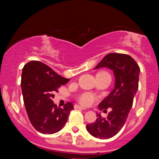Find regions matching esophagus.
<instances>
[{"mask_svg": "<svg viewBox=\"0 0 159 159\" xmlns=\"http://www.w3.org/2000/svg\"><path fill=\"white\" fill-rule=\"evenodd\" d=\"M75 108H80V109H82V110H86V109H87V108H84V107H82V106H80V105H75Z\"/></svg>", "mask_w": 159, "mask_h": 159, "instance_id": "esophagus-1", "label": "esophagus"}]
</instances>
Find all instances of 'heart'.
<instances>
[{"label":"heart","mask_w":159,"mask_h":159,"mask_svg":"<svg viewBox=\"0 0 159 159\" xmlns=\"http://www.w3.org/2000/svg\"><path fill=\"white\" fill-rule=\"evenodd\" d=\"M80 102L83 105H89L91 104H92V102H94V97L91 94L86 93V94H82L81 96V98H80Z\"/></svg>","instance_id":"b5f03b06"}]
</instances>
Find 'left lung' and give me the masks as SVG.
I'll list each match as a JSON object with an SVG mask.
<instances>
[{
	"label": "left lung",
	"instance_id": "8db88e82",
	"mask_svg": "<svg viewBox=\"0 0 159 159\" xmlns=\"http://www.w3.org/2000/svg\"><path fill=\"white\" fill-rule=\"evenodd\" d=\"M107 68L113 70L115 87L99 104L100 110L111 108L106 118L96 114L94 123L87 125L86 129L94 137L101 139L112 138L122 129L132 107L133 99L139 89L140 68L135 61L128 54L110 53L94 68Z\"/></svg>",
	"mask_w": 159,
	"mask_h": 159
}]
</instances>
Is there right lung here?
Returning <instances> with one entry per match:
<instances>
[{
    "label": "right lung",
    "instance_id": "add662e5",
    "mask_svg": "<svg viewBox=\"0 0 159 159\" xmlns=\"http://www.w3.org/2000/svg\"><path fill=\"white\" fill-rule=\"evenodd\" d=\"M69 81L42 62L31 61L25 65L20 82L22 94L30 123L38 131L54 134L66 124L73 105L68 102L64 108H57L52 99L54 91Z\"/></svg>",
    "mask_w": 159,
    "mask_h": 159
}]
</instances>
